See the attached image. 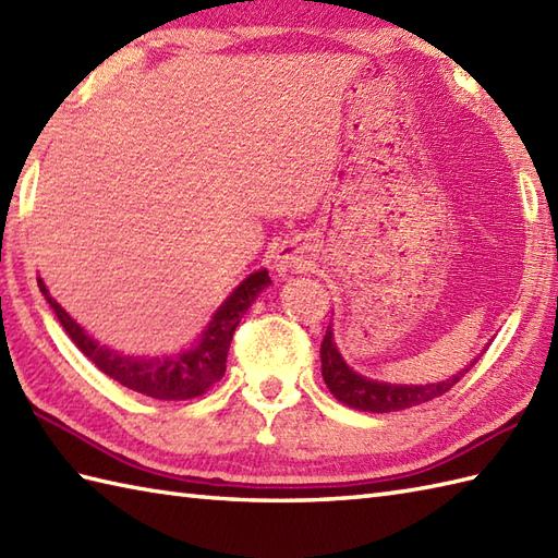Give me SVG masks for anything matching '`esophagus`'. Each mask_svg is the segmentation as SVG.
I'll use <instances>...</instances> for the list:
<instances>
[{
	"label": "esophagus",
	"mask_w": 558,
	"mask_h": 558,
	"mask_svg": "<svg viewBox=\"0 0 558 558\" xmlns=\"http://www.w3.org/2000/svg\"><path fill=\"white\" fill-rule=\"evenodd\" d=\"M304 244L300 240H290V242H282L278 254H276V264L280 270L286 268H302V260H304Z\"/></svg>",
	"instance_id": "esophagus-1"
}]
</instances>
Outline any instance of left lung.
I'll return each instance as SVG.
<instances>
[{"label": "left lung", "mask_w": 558, "mask_h": 558, "mask_svg": "<svg viewBox=\"0 0 558 558\" xmlns=\"http://www.w3.org/2000/svg\"><path fill=\"white\" fill-rule=\"evenodd\" d=\"M472 364L465 366L460 374L450 376V378H446V381H438V384L390 386V384L369 381V378L354 374L350 366L342 362L340 352L336 350L333 330H330V326H328L324 342H322V374H324V381H326L328 390L340 402H345L348 408L360 410V412H398V410L422 405V402L444 396L446 390L453 388L460 378L472 369Z\"/></svg>", "instance_id": "obj_1"}]
</instances>
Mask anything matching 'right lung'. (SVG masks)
I'll list each match as a JSON object with an SVG mask.
<instances>
[{
    "label": "right lung",
    "instance_id": "1",
    "mask_svg": "<svg viewBox=\"0 0 558 558\" xmlns=\"http://www.w3.org/2000/svg\"><path fill=\"white\" fill-rule=\"evenodd\" d=\"M38 286L66 336L102 374L141 396L156 400H189L204 396L225 376V362H228L234 328L240 326L242 316L254 304L256 294L270 286V276L268 270L252 272L213 316L198 345L182 354H172V357H138V354H124L100 345L50 298L43 280H38Z\"/></svg>",
    "mask_w": 558,
    "mask_h": 558
}]
</instances>
